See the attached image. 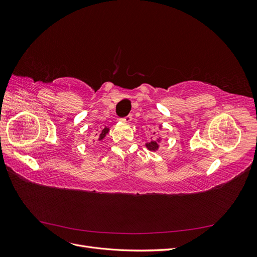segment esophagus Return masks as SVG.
Here are the masks:
<instances>
[{"mask_svg": "<svg viewBox=\"0 0 257 257\" xmlns=\"http://www.w3.org/2000/svg\"><path fill=\"white\" fill-rule=\"evenodd\" d=\"M121 121H123V122H126V123L131 122V121H132V115H131V114H128V115H126V116H124V118H122V119H121Z\"/></svg>", "mask_w": 257, "mask_h": 257, "instance_id": "34e87169", "label": "esophagus"}]
</instances>
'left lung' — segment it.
<instances>
[{"instance_id": "obj_1", "label": "left lung", "mask_w": 257, "mask_h": 257, "mask_svg": "<svg viewBox=\"0 0 257 257\" xmlns=\"http://www.w3.org/2000/svg\"><path fill=\"white\" fill-rule=\"evenodd\" d=\"M147 147H148V149L155 151L159 148V145H158V142H151L149 144H147Z\"/></svg>"}]
</instances>
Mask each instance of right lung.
Returning a JSON list of instances; mask_svg holds the SVG:
<instances>
[{
    "instance_id": "1",
    "label": "right lung",
    "mask_w": 257,
    "mask_h": 257,
    "mask_svg": "<svg viewBox=\"0 0 257 257\" xmlns=\"http://www.w3.org/2000/svg\"><path fill=\"white\" fill-rule=\"evenodd\" d=\"M108 131H109V128L106 127V126H105L102 131H99V132H100V134H99V141H100V139H103V138L106 136V134L108 133ZM96 132H97V134L99 133V132H98L97 130H96ZM97 134H96V135H97Z\"/></svg>"
}]
</instances>
